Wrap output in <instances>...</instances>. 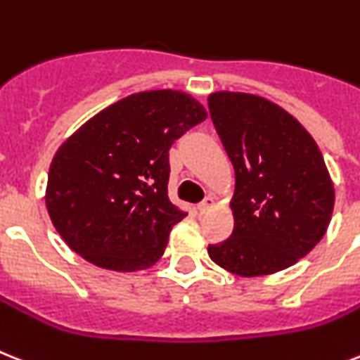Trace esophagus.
Wrapping results in <instances>:
<instances>
[{
	"instance_id": "obj_1",
	"label": "esophagus",
	"mask_w": 360,
	"mask_h": 360,
	"mask_svg": "<svg viewBox=\"0 0 360 360\" xmlns=\"http://www.w3.org/2000/svg\"><path fill=\"white\" fill-rule=\"evenodd\" d=\"M216 207V201H214V198H205V200H203V203H200V207H198V210H200L201 214H205V212H209L210 209H214Z\"/></svg>"
}]
</instances>
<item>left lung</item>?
<instances>
[{
	"label": "left lung",
	"instance_id": "8db88e82",
	"mask_svg": "<svg viewBox=\"0 0 360 360\" xmlns=\"http://www.w3.org/2000/svg\"><path fill=\"white\" fill-rule=\"evenodd\" d=\"M209 110L235 168L233 235L209 257L242 277L296 264L326 235L335 186L322 151L292 114L246 92H214Z\"/></svg>",
	"mask_w": 360,
	"mask_h": 360
}]
</instances>
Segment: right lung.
Masks as SVG:
<instances>
[{
	"instance_id": "right-lung-1",
	"label": "right lung",
	"mask_w": 360,
	"mask_h": 360,
	"mask_svg": "<svg viewBox=\"0 0 360 360\" xmlns=\"http://www.w3.org/2000/svg\"><path fill=\"white\" fill-rule=\"evenodd\" d=\"M205 118L198 99L166 89L127 96L84 122L49 166L46 209L63 240L105 270L153 266L186 216L168 200V151Z\"/></svg>"
}]
</instances>
